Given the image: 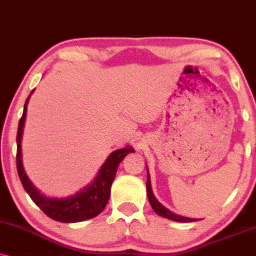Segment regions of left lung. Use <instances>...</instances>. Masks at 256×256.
Returning <instances> with one entry per match:
<instances>
[{
	"label": "left lung",
	"mask_w": 256,
	"mask_h": 256,
	"mask_svg": "<svg viewBox=\"0 0 256 256\" xmlns=\"http://www.w3.org/2000/svg\"><path fill=\"white\" fill-rule=\"evenodd\" d=\"M147 197L150 200V205H152L153 210L156 211L158 215L162 217H165L167 220H174V222H182V223H188V222H194V220H200V218H190V217H184L180 215H176V214L172 212L171 210H168L167 208L164 206L162 203H159V200H156V196H154L152 191V185H150V173L147 170Z\"/></svg>",
	"instance_id": "left-lung-1"
}]
</instances>
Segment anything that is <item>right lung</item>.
Instances as JSON below:
<instances>
[{
  "label": "right lung",
  "mask_w": 256,
  "mask_h": 256,
  "mask_svg": "<svg viewBox=\"0 0 256 256\" xmlns=\"http://www.w3.org/2000/svg\"><path fill=\"white\" fill-rule=\"evenodd\" d=\"M33 92L34 90L32 91L28 98L26 100V103H24V114H22V118H20L18 128L16 166L22 186H24V191L30 194L32 200L50 218L62 223H76L94 218V217H96L102 212L106 203H108L110 197V188H112V184L114 179H115L116 171H118L120 162L124 159L127 154L135 152L134 148L132 146H127L110 153L108 159L104 162L97 176L94 178V180L90 184L84 186L83 188H80L78 192H76L74 194L62 198L46 197L30 182V179L28 178L26 171L24 168V164H22V134H24V121H26L27 106Z\"/></svg>",
  "instance_id": "right-lung-1"
}]
</instances>
